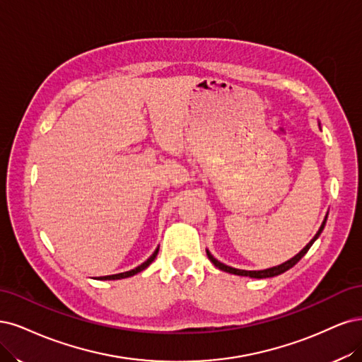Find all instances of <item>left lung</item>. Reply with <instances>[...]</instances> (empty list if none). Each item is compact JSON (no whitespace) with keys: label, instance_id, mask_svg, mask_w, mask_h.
<instances>
[{"label":"left lung","instance_id":"obj_1","mask_svg":"<svg viewBox=\"0 0 362 362\" xmlns=\"http://www.w3.org/2000/svg\"><path fill=\"white\" fill-rule=\"evenodd\" d=\"M326 219H328V214H326V216H325V219H323V223H322V226H320V228H319V231L316 233V236H314L304 248H302L295 257H291L290 260H287V262H284V263H281V264H278V266H274V267H269V269H263V271H243V269H236V267H231V266H227V264H224V263H221L219 260H216L214 255L211 254V251L209 250H206V252H207V257H209V260H211L218 269H221V271H224V272H228V274H235V275H240V276H250V278H271V276H276V275H281V274H284L286 271H288L290 267H293L302 257H304V255L308 252V250L311 248V245L316 242L317 239H319V236H320V233L323 231V228H325V224H326Z\"/></svg>","mask_w":362,"mask_h":362}]
</instances>
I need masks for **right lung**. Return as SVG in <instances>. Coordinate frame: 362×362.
<instances>
[{
    "mask_svg": "<svg viewBox=\"0 0 362 362\" xmlns=\"http://www.w3.org/2000/svg\"><path fill=\"white\" fill-rule=\"evenodd\" d=\"M158 251H159V247L155 250V252L150 255V257L144 262V263H141L139 266H136L135 269H132V271H127V272H122V274H115V275H107V276H100L99 279H122V278H127V276H134L135 274H138V272H141V271H144L146 267H148L150 264H151V262H153L155 259H156V255H158Z\"/></svg>",
    "mask_w": 362,
    "mask_h": 362,
    "instance_id": "obj_1",
    "label": "right lung"
}]
</instances>
